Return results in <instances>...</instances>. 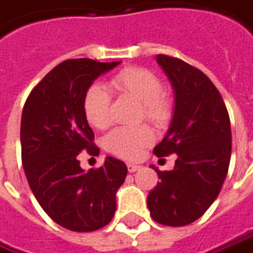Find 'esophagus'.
Segmentation results:
<instances>
[{
	"label": "esophagus",
	"instance_id": "34e87169",
	"mask_svg": "<svg viewBox=\"0 0 253 253\" xmlns=\"http://www.w3.org/2000/svg\"><path fill=\"white\" fill-rule=\"evenodd\" d=\"M141 168L140 165H135V164H127V170L130 172V173H133L135 170H138Z\"/></svg>",
	"mask_w": 253,
	"mask_h": 253
}]
</instances>
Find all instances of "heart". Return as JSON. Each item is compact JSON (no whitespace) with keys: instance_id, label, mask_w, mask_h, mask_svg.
Listing matches in <instances>:
<instances>
[{"instance_id":"1","label":"heart","mask_w":253,"mask_h":253,"mask_svg":"<svg viewBox=\"0 0 253 253\" xmlns=\"http://www.w3.org/2000/svg\"><path fill=\"white\" fill-rule=\"evenodd\" d=\"M110 86L120 95L138 100L143 106L144 118L158 126H164L173 115L169 96L162 91L161 80L153 71L143 67H126L110 78ZM84 116L95 128L110 125V93L99 84L91 85L83 99ZM154 141V131L148 126L116 127L103 138V147L110 154L134 160L145 147Z\"/></svg>"}]
</instances>
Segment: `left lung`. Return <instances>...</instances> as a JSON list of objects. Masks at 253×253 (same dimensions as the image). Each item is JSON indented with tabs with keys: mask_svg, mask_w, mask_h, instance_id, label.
Segmentation results:
<instances>
[{
	"mask_svg": "<svg viewBox=\"0 0 253 253\" xmlns=\"http://www.w3.org/2000/svg\"><path fill=\"white\" fill-rule=\"evenodd\" d=\"M157 61L172 84L175 110L154 154H176V161L172 170L153 167L160 182L147 206L158 224L183 227L200 218L221 190L231 160L230 116L218 89L199 68L165 54Z\"/></svg>",
	"mask_w": 253,
	"mask_h": 253,
	"instance_id": "obj_1",
	"label": "left lung"
}]
</instances>
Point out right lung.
I'll use <instances>...</instances> for the list:
<instances>
[{"instance_id": "right-lung-1", "label": "right lung", "mask_w": 253, "mask_h": 253, "mask_svg": "<svg viewBox=\"0 0 253 253\" xmlns=\"http://www.w3.org/2000/svg\"><path fill=\"white\" fill-rule=\"evenodd\" d=\"M120 64L73 58L56 66L29 93L21 120L22 164L36 200L58 225L89 232L108 225L116 211V192L126 164L108 157L98 169L80 167L78 155L99 154L84 116L86 89Z\"/></svg>"}]
</instances>
